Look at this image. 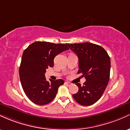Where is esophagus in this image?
<instances>
[{"label":"esophagus","mask_w":130,"mask_h":130,"mask_svg":"<svg viewBox=\"0 0 130 130\" xmlns=\"http://www.w3.org/2000/svg\"><path fill=\"white\" fill-rule=\"evenodd\" d=\"M65 84L67 85V86H71V85H72V84H71V83H70V82H65Z\"/></svg>","instance_id":"1"}]
</instances>
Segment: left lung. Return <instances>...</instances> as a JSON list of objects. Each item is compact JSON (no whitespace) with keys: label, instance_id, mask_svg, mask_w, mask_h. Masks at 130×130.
<instances>
[{"label":"left lung","instance_id":"left-lung-1","mask_svg":"<svg viewBox=\"0 0 130 130\" xmlns=\"http://www.w3.org/2000/svg\"><path fill=\"white\" fill-rule=\"evenodd\" d=\"M70 49L78 57V74L86 78L83 86L76 85L79 90L73 95L77 103L90 106L101 97L108 86L110 76L111 60L105 50L91 43L68 44Z\"/></svg>","mask_w":130,"mask_h":130}]
</instances>
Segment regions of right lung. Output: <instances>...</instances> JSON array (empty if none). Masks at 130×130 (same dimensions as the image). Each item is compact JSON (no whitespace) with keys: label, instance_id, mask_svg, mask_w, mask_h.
<instances>
[{"label":"right lung","instance_id":"1","mask_svg":"<svg viewBox=\"0 0 130 130\" xmlns=\"http://www.w3.org/2000/svg\"><path fill=\"white\" fill-rule=\"evenodd\" d=\"M68 44H54L45 41L32 43L22 54L19 67V77L22 89L34 103L44 105L56 97L62 79L46 80V70L54 66L57 55L68 50Z\"/></svg>","mask_w":130,"mask_h":130}]
</instances>
